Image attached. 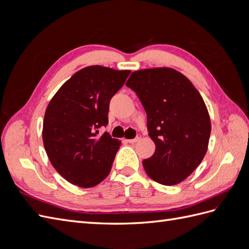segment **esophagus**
I'll list each match as a JSON object with an SVG mask.
<instances>
[{
	"label": "esophagus",
	"mask_w": 249,
	"mask_h": 249,
	"mask_svg": "<svg viewBox=\"0 0 249 249\" xmlns=\"http://www.w3.org/2000/svg\"><path fill=\"white\" fill-rule=\"evenodd\" d=\"M139 140H140V136H137L136 138H134V139H126L125 141L129 142V143H132V144H133V143H136V142H138Z\"/></svg>",
	"instance_id": "obj_1"
}]
</instances>
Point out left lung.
Wrapping results in <instances>:
<instances>
[{"instance_id": "left-lung-1", "label": "left lung", "mask_w": 249, "mask_h": 249, "mask_svg": "<svg viewBox=\"0 0 249 249\" xmlns=\"http://www.w3.org/2000/svg\"><path fill=\"white\" fill-rule=\"evenodd\" d=\"M125 85L136 92L147 115L154 155L142 164L155 182H183L205 157L211 120L205 102L190 80L170 67L132 72Z\"/></svg>"}]
</instances>
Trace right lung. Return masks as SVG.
I'll return each instance as SVG.
<instances>
[{"mask_svg": "<svg viewBox=\"0 0 249 249\" xmlns=\"http://www.w3.org/2000/svg\"><path fill=\"white\" fill-rule=\"evenodd\" d=\"M130 71L87 66L67 80L50 101L43 119L42 140L54 168L67 182L91 188L108 177L120 145L109 133V104Z\"/></svg>", "mask_w": 249, "mask_h": 249, "instance_id": "obj_1", "label": "right lung"}]
</instances>
